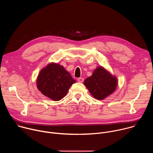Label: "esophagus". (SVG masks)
Wrapping results in <instances>:
<instances>
[{
    "label": "esophagus",
    "instance_id": "esophagus-1",
    "mask_svg": "<svg viewBox=\"0 0 153 153\" xmlns=\"http://www.w3.org/2000/svg\"><path fill=\"white\" fill-rule=\"evenodd\" d=\"M77 80L79 82H83V80H84V79L82 78V77H79L77 79Z\"/></svg>",
    "mask_w": 153,
    "mask_h": 153
}]
</instances>
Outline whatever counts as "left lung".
<instances>
[{
  "instance_id": "8db88e82",
  "label": "left lung",
  "mask_w": 153,
  "mask_h": 153,
  "mask_svg": "<svg viewBox=\"0 0 153 153\" xmlns=\"http://www.w3.org/2000/svg\"><path fill=\"white\" fill-rule=\"evenodd\" d=\"M117 79L102 67L94 70L91 76L84 81V85L92 96L102 100L114 92L117 86Z\"/></svg>"
}]
</instances>
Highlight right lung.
Returning <instances> with one entry per match:
<instances>
[{"label": "right lung", "mask_w": 153, "mask_h": 153, "mask_svg": "<svg viewBox=\"0 0 153 153\" xmlns=\"http://www.w3.org/2000/svg\"><path fill=\"white\" fill-rule=\"evenodd\" d=\"M76 82L62 66L51 63L39 73L37 86L43 95L58 101L67 95L70 86Z\"/></svg>", "instance_id": "obj_1"}]
</instances>
